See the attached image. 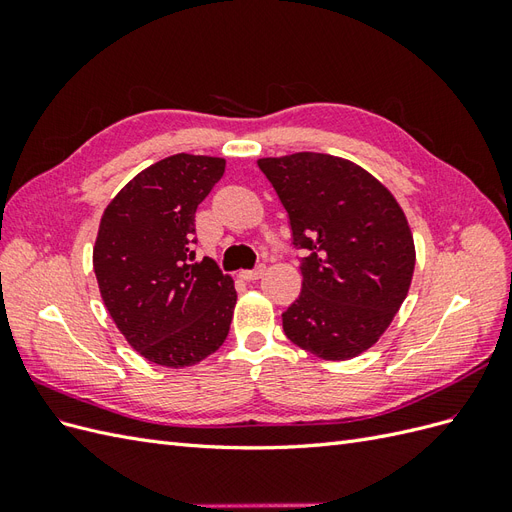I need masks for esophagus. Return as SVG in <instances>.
Wrapping results in <instances>:
<instances>
[{
  "instance_id": "1",
  "label": "esophagus",
  "mask_w": 512,
  "mask_h": 512,
  "mask_svg": "<svg viewBox=\"0 0 512 512\" xmlns=\"http://www.w3.org/2000/svg\"><path fill=\"white\" fill-rule=\"evenodd\" d=\"M265 275V265H258L254 269H247V271H241L239 277H243L245 282H254V280H260V277Z\"/></svg>"
}]
</instances>
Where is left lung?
I'll return each instance as SVG.
<instances>
[{
	"label": "left lung",
	"instance_id": "obj_1",
	"mask_svg": "<svg viewBox=\"0 0 512 512\" xmlns=\"http://www.w3.org/2000/svg\"><path fill=\"white\" fill-rule=\"evenodd\" d=\"M288 213L303 288L282 314L292 344L324 361L374 346L408 297L414 239L395 196L365 168L329 153L260 158Z\"/></svg>",
	"mask_w": 512,
	"mask_h": 512
}]
</instances>
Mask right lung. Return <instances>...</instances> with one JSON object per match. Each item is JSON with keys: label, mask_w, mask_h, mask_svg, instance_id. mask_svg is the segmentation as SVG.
I'll return each mask as SVG.
<instances>
[{"label": "right lung", "mask_w": 512, "mask_h": 512, "mask_svg": "<svg viewBox=\"0 0 512 512\" xmlns=\"http://www.w3.org/2000/svg\"><path fill=\"white\" fill-rule=\"evenodd\" d=\"M224 168V158L177 153L141 170L102 213L94 245L102 301L128 344L162 367L200 363L230 331L235 282L194 252L196 209Z\"/></svg>", "instance_id": "right-lung-1"}]
</instances>
